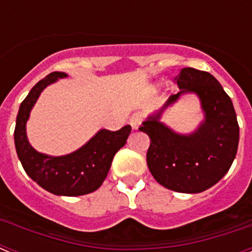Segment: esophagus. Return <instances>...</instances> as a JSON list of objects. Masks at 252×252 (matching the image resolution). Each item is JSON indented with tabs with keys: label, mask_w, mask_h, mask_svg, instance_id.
I'll list each match as a JSON object with an SVG mask.
<instances>
[{
	"label": "esophagus",
	"mask_w": 252,
	"mask_h": 252,
	"mask_svg": "<svg viewBox=\"0 0 252 252\" xmlns=\"http://www.w3.org/2000/svg\"><path fill=\"white\" fill-rule=\"evenodd\" d=\"M142 122V115L141 113H133L130 117V125L133 130H137L140 127V125Z\"/></svg>",
	"instance_id": "esophagus-1"
}]
</instances>
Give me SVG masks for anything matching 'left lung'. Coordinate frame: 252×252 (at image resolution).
I'll return each instance as SVG.
<instances>
[{"mask_svg": "<svg viewBox=\"0 0 252 252\" xmlns=\"http://www.w3.org/2000/svg\"><path fill=\"white\" fill-rule=\"evenodd\" d=\"M180 92L142 122L150 137L146 161L162 187L179 193H201L218 183L235 160L240 139L235 108L220 82L208 72L183 68L175 77ZM194 93L205 119L190 134H178L159 121L162 112L180 95Z\"/></svg>", "mask_w": 252, "mask_h": 252, "instance_id": "left-lung-1", "label": "left lung"}]
</instances>
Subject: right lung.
<instances>
[{
	"label": "right lung",
	"mask_w": 252,
	"mask_h": 252,
	"mask_svg": "<svg viewBox=\"0 0 252 252\" xmlns=\"http://www.w3.org/2000/svg\"><path fill=\"white\" fill-rule=\"evenodd\" d=\"M66 77V73L53 72L31 88L20 104L13 137L17 157L31 179L55 195L77 197L94 192L102 186L115 154L126 144L131 126L126 125L119 131L102 128L82 148L62 157L35 150L26 135V122L31 110L46 87Z\"/></svg>",
	"instance_id": "obj_1"
}]
</instances>
